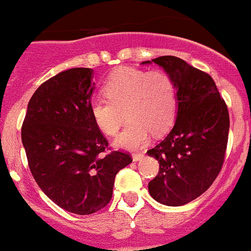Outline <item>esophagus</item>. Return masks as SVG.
I'll return each instance as SVG.
<instances>
[{"label": "esophagus", "mask_w": 251, "mask_h": 251, "mask_svg": "<svg viewBox=\"0 0 251 251\" xmlns=\"http://www.w3.org/2000/svg\"><path fill=\"white\" fill-rule=\"evenodd\" d=\"M145 154L144 153H133V161L136 162V161H140L141 158H144Z\"/></svg>", "instance_id": "1"}]
</instances>
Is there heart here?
Returning <instances> with one entry per match:
<instances>
[{"instance_id": "b5f03b06", "label": "heart", "mask_w": 251, "mask_h": 251, "mask_svg": "<svg viewBox=\"0 0 251 251\" xmlns=\"http://www.w3.org/2000/svg\"><path fill=\"white\" fill-rule=\"evenodd\" d=\"M102 93L106 99L92 100L90 116L102 133L115 136L126 111L129 125L115 141L121 149H141L149 143L151 133L164 134L176 117V82L163 70L118 68L108 75Z\"/></svg>"}]
</instances>
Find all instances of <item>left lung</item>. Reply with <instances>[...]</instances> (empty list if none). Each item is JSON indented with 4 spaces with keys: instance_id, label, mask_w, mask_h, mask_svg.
<instances>
[{
    "instance_id": "left-lung-1",
    "label": "left lung",
    "mask_w": 251,
    "mask_h": 251,
    "mask_svg": "<svg viewBox=\"0 0 251 251\" xmlns=\"http://www.w3.org/2000/svg\"><path fill=\"white\" fill-rule=\"evenodd\" d=\"M152 63L174 77L179 102L172 130L147 151L159 162L149 191L157 202L179 206L200 197L221 172L228 140V110L206 72L173 55L152 59Z\"/></svg>"
}]
</instances>
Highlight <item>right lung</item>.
Wrapping results in <instances>:
<instances>
[{
  "instance_id": "1",
  "label": "right lung",
  "mask_w": 251,
  "mask_h": 251,
  "mask_svg": "<svg viewBox=\"0 0 251 251\" xmlns=\"http://www.w3.org/2000/svg\"><path fill=\"white\" fill-rule=\"evenodd\" d=\"M92 78V69L74 68L43 82L22 126L35 181L56 205L77 215L105 208L116 174L133 161L128 152H106L107 139L90 116Z\"/></svg>"
}]
</instances>
